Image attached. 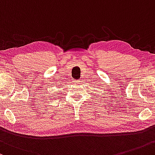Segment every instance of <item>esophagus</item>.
I'll list each match as a JSON object with an SVG mask.
<instances>
[{
    "mask_svg": "<svg viewBox=\"0 0 155 155\" xmlns=\"http://www.w3.org/2000/svg\"><path fill=\"white\" fill-rule=\"evenodd\" d=\"M74 83H80V80H76V81H74Z\"/></svg>",
    "mask_w": 155,
    "mask_h": 155,
    "instance_id": "esophagus-1",
    "label": "esophagus"
}]
</instances>
